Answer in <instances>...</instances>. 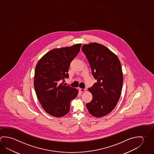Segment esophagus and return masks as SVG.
<instances>
[{
	"label": "esophagus",
	"mask_w": 154,
	"mask_h": 154,
	"mask_svg": "<svg viewBox=\"0 0 154 154\" xmlns=\"http://www.w3.org/2000/svg\"><path fill=\"white\" fill-rule=\"evenodd\" d=\"M86 90H87V89H79V91L81 92H84L86 91Z\"/></svg>",
	"instance_id": "esophagus-1"
}]
</instances>
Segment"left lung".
Instances as JSON below:
<instances>
[{"label": "left lung", "mask_w": 154, "mask_h": 154, "mask_svg": "<svg viewBox=\"0 0 154 154\" xmlns=\"http://www.w3.org/2000/svg\"><path fill=\"white\" fill-rule=\"evenodd\" d=\"M82 49L97 80L88 89L92 100L86 108L92 116L102 117L110 113L119 102L123 82L121 64L116 54L100 44H84Z\"/></svg>", "instance_id": "obj_1"}]
</instances>
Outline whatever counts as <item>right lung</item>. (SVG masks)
<instances>
[{"instance_id": "1", "label": "right lung", "mask_w": 154, "mask_h": 154, "mask_svg": "<svg viewBox=\"0 0 154 154\" xmlns=\"http://www.w3.org/2000/svg\"><path fill=\"white\" fill-rule=\"evenodd\" d=\"M82 44L50 50L35 66L34 87L44 110L56 117L65 116L70 111L71 100L78 94L76 88L66 86L62 81L69 77L70 63L80 51Z\"/></svg>"}]
</instances>
